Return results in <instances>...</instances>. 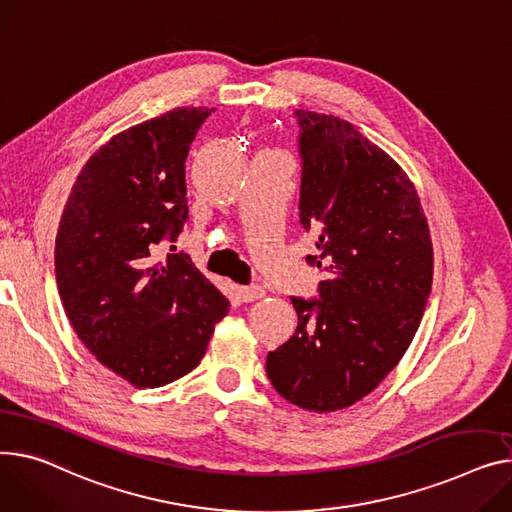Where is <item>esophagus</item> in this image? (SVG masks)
<instances>
[{
  "label": "esophagus",
  "mask_w": 512,
  "mask_h": 512,
  "mask_svg": "<svg viewBox=\"0 0 512 512\" xmlns=\"http://www.w3.org/2000/svg\"><path fill=\"white\" fill-rule=\"evenodd\" d=\"M238 294H241V298L245 302H253V300H259L265 296V290L261 286H243L241 290H238Z\"/></svg>",
  "instance_id": "34e87169"
}]
</instances>
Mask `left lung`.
<instances>
[{
    "instance_id": "8db88e82",
    "label": "left lung",
    "mask_w": 512,
    "mask_h": 512,
    "mask_svg": "<svg viewBox=\"0 0 512 512\" xmlns=\"http://www.w3.org/2000/svg\"><path fill=\"white\" fill-rule=\"evenodd\" d=\"M302 158L300 224L323 267L313 300L292 298L298 327L267 354V377L311 412L354 405L399 364L432 288V241L414 183L352 123L294 113Z\"/></svg>"
}]
</instances>
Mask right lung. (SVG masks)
<instances>
[{"mask_svg": "<svg viewBox=\"0 0 512 512\" xmlns=\"http://www.w3.org/2000/svg\"><path fill=\"white\" fill-rule=\"evenodd\" d=\"M212 111L181 107L113 135L80 170L59 222L65 315L102 366L140 389L191 372L230 306L187 253L152 257L189 218L185 160Z\"/></svg>", "mask_w": 512, "mask_h": 512, "instance_id": "add662e5", "label": "right lung"}]
</instances>
